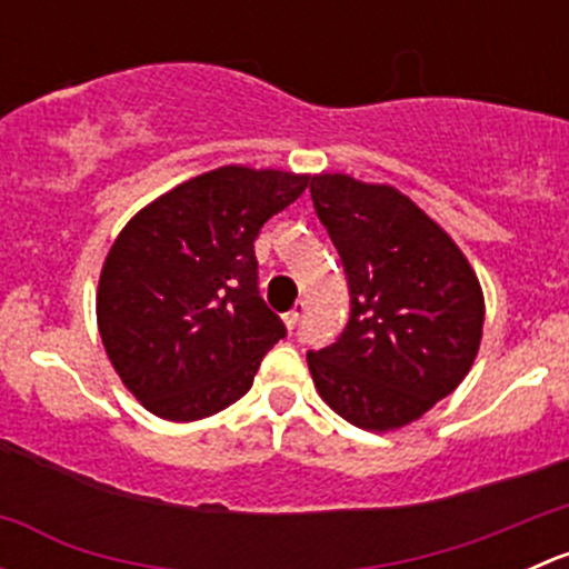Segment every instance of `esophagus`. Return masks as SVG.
Returning a JSON list of instances; mask_svg holds the SVG:
<instances>
[{
	"instance_id": "1",
	"label": "esophagus",
	"mask_w": 569,
	"mask_h": 569,
	"mask_svg": "<svg viewBox=\"0 0 569 569\" xmlns=\"http://www.w3.org/2000/svg\"><path fill=\"white\" fill-rule=\"evenodd\" d=\"M302 313H306V302H297L295 308H291L289 313H286L283 317V321H286V327H289V330H295L297 325H300V319H302Z\"/></svg>"
}]
</instances>
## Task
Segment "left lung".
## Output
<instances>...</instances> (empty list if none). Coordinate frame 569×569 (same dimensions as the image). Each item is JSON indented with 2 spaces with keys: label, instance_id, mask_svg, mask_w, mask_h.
Instances as JSON below:
<instances>
[{
  "label": "left lung",
  "instance_id": "8db88e82",
  "mask_svg": "<svg viewBox=\"0 0 569 569\" xmlns=\"http://www.w3.org/2000/svg\"><path fill=\"white\" fill-rule=\"evenodd\" d=\"M313 209L349 283V321L308 352L317 391L371 432L432 410L473 366L485 295L455 239L388 183L343 173L311 178Z\"/></svg>",
  "mask_w": 569,
  "mask_h": 569
}]
</instances>
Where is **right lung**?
I'll use <instances>...</instances> for the list:
<instances>
[{
	"label": "right lung",
	"instance_id": "1",
	"mask_svg": "<svg viewBox=\"0 0 569 569\" xmlns=\"http://www.w3.org/2000/svg\"><path fill=\"white\" fill-rule=\"evenodd\" d=\"M308 181L226 164L178 183L118 233L96 317L109 363L153 416L198 421L250 391L286 336L258 295L252 242Z\"/></svg>",
	"mask_w": 569,
	"mask_h": 569
}]
</instances>
